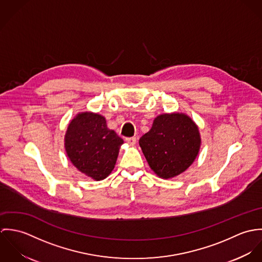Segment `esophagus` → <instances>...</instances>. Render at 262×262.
I'll list each match as a JSON object with an SVG mask.
<instances>
[{
    "mask_svg": "<svg viewBox=\"0 0 262 262\" xmlns=\"http://www.w3.org/2000/svg\"><path fill=\"white\" fill-rule=\"evenodd\" d=\"M125 141L127 143H129L130 145H134L136 143V141H137V138L136 137H128V138L125 139Z\"/></svg>",
    "mask_w": 262,
    "mask_h": 262,
    "instance_id": "esophagus-1",
    "label": "esophagus"
}]
</instances>
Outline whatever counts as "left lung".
<instances>
[{
	"label": "left lung",
	"mask_w": 262,
	"mask_h": 262,
	"mask_svg": "<svg viewBox=\"0 0 262 262\" xmlns=\"http://www.w3.org/2000/svg\"><path fill=\"white\" fill-rule=\"evenodd\" d=\"M139 145L150 168L167 180L191 165L200 151L201 136L198 126L186 114H162L154 119Z\"/></svg>",
	"instance_id": "8db88e82"
}]
</instances>
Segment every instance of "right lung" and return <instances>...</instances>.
<instances>
[{"mask_svg":"<svg viewBox=\"0 0 262 262\" xmlns=\"http://www.w3.org/2000/svg\"><path fill=\"white\" fill-rule=\"evenodd\" d=\"M123 142L107 127L105 117L92 112L77 114L64 137L66 151L72 163L95 181H102L112 172Z\"/></svg>","mask_w":262,"mask_h":262,"instance_id":"add662e5","label":"right lung"}]
</instances>
